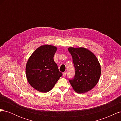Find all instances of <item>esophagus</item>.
<instances>
[{"label":"esophagus","mask_w":121,"mask_h":121,"mask_svg":"<svg viewBox=\"0 0 121 121\" xmlns=\"http://www.w3.org/2000/svg\"><path fill=\"white\" fill-rule=\"evenodd\" d=\"M63 75L64 76V77H65L66 76V75H67V72H65L63 73Z\"/></svg>","instance_id":"esophagus-1"}]
</instances>
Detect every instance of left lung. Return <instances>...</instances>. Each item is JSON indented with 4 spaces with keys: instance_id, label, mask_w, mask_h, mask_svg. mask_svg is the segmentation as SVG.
<instances>
[{
    "instance_id": "obj_1",
    "label": "left lung",
    "mask_w": 121,
    "mask_h": 121,
    "mask_svg": "<svg viewBox=\"0 0 121 121\" xmlns=\"http://www.w3.org/2000/svg\"><path fill=\"white\" fill-rule=\"evenodd\" d=\"M75 69L74 78L69 79L74 90L78 93H85L92 89L99 80L101 68L96 56L83 47H69Z\"/></svg>"
}]
</instances>
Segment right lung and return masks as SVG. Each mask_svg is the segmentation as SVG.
Returning <instances> with one entry per match:
<instances>
[{
  "label": "right lung",
  "instance_id": "obj_1",
  "mask_svg": "<svg viewBox=\"0 0 121 121\" xmlns=\"http://www.w3.org/2000/svg\"><path fill=\"white\" fill-rule=\"evenodd\" d=\"M57 50L54 46H40L29 58L26 74L29 83L41 92H47L52 89L63 75L58 70L53 57Z\"/></svg>",
  "mask_w": 121,
  "mask_h": 121
}]
</instances>
